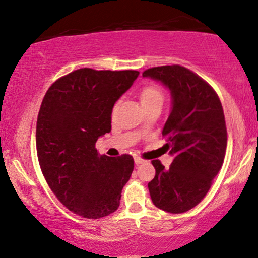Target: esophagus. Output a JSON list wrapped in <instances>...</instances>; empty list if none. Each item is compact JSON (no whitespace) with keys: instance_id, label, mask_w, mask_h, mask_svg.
<instances>
[{"instance_id":"obj_1","label":"esophagus","mask_w":258,"mask_h":258,"mask_svg":"<svg viewBox=\"0 0 258 258\" xmlns=\"http://www.w3.org/2000/svg\"><path fill=\"white\" fill-rule=\"evenodd\" d=\"M134 161H135V164L144 163V160H142V158H140V157H135V158H134Z\"/></svg>"}]
</instances>
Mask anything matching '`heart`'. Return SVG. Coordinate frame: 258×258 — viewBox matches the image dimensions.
<instances>
[{"instance_id": "b5f03b06", "label": "heart", "mask_w": 258, "mask_h": 258, "mask_svg": "<svg viewBox=\"0 0 258 258\" xmlns=\"http://www.w3.org/2000/svg\"><path fill=\"white\" fill-rule=\"evenodd\" d=\"M139 98H140L141 104H142V107L148 108L150 107V105L163 103L164 96L160 88L150 84V86L144 87L143 89L140 91Z\"/></svg>"}]
</instances>
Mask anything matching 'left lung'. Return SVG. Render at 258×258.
I'll return each mask as SVG.
<instances>
[{"instance_id":"left-lung-1","label":"left lung","mask_w":258,"mask_h":258,"mask_svg":"<svg viewBox=\"0 0 258 258\" xmlns=\"http://www.w3.org/2000/svg\"><path fill=\"white\" fill-rule=\"evenodd\" d=\"M142 76L161 82L171 95L162 135L167 137L165 146L174 161L168 169L158 160L151 162L156 170L148 183L151 201L167 213H185L204 199L223 164V108L213 88L184 67H155Z\"/></svg>"}]
</instances>
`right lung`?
<instances>
[{
    "label": "right lung",
    "mask_w": 258,
    "mask_h": 258,
    "mask_svg": "<svg viewBox=\"0 0 258 258\" xmlns=\"http://www.w3.org/2000/svg\"><path fill=\"white\" fill-rule=\"evenodd\" d=\"M139 75L82 68L56 81L42 101L36 125L41 170L56 197L79 216L101 218L119 207L134 160L100 156L95 144L110 133L114 104Z\"/></svg>",
    "instance_id": "add662e5"
}]
</instances>
